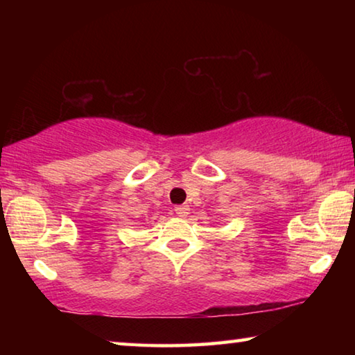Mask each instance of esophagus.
<instances>
[{"mask_svg": "<svg viewBox=\"0 0 355 355\" xmlns=\"http://www.w3.org/2000/svg\"><path fill=\"white\" fill-rule=\"evenodd\" d=\"M175 213L180 216V218H186V216L189 214V205H177Z\"/></svg>", "mask_w": 355, "mask_h": 355, "instance_id": "obj_1", "label": "esophagus"}]
</instances>
